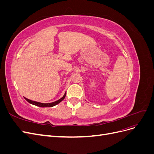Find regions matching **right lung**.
Here are the masks:
<instances>
[{"mask_svg":"<svg viewBox=\"0 0 154 154\" xmlns=\"http://www.w3.org/2000/svg\"><path fill=\"white\" fill-rule=\"evenodd\" d=\"M66 93H65L64 95L62 97H61V98L59 99L58 100L56 101H54V102H52V103H40V102H37V101H32V100H30L29 99L26 98V97H24L25 100L28 101L29 103L32 104V105H36L37 106H40V107H52V106H54L55 105H57V104L60 103V102H61L64 98L65 97H66Z\"/></svg>","mask_w":154,"mask_h":154,"instance_id":"add662e5","label":"right lung"}]
</instances>
